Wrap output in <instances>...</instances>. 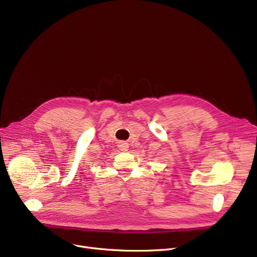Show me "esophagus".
I'll use <instances>...</instances> for the list:
<instances>
[{"label": "esophagus", "mask_w": 257, "mask_h": 257, "mask_svg": "<svg viewBox=\"0 0 257 257\" xmlns=\"http://www.w3.org/2000/svg\"><path fill=\"white\" fill-rule=\"evenodd\" d=\"M118 148H119V150H120V151H127V150H128V148H129V146H128V144H127V143L123 142V143H119Z\"/></svg>", "instance_id": "obj_1"}]
</instances>
